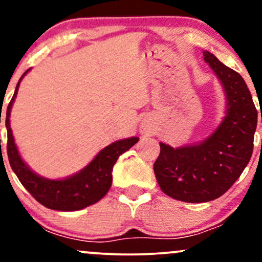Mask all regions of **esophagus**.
<instances>
[{
	"mask_svg": "<svg viewBox=\"0 0 262 262\" xmlns=\"http://www.w3.org/2000/svg\"><path fill=\"white\" fill-rule=\"evenodd\" d=\"M140 130H141V133H145V132H146V128H145V127H141Z\"/></svg>",
	"mask_w": 262,
	"mask_h": 262,
	"instance_id": "34e87169",
	"label": "esophagus"
}]
</instances>
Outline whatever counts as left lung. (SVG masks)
<instances>
[{"instance_id": "8db88e82", "label": "left lung", "mask_w": 262, "mask_h": 262, "mask_svg": "<svg viewBox=\"0 0 262 262\" xmlns=\"http://www.w3.org/2000/svg\"><path fill=\"white\" fill-rule=\"evenodd\" d=\"M203 55L224 86L227 116L208 139L196 145L173 149L160 143L154 162L161 191L188 203L215 200L234 185L250 161L257 125V111L244 79L213 54Z\"/></svg>"}]
</instances>
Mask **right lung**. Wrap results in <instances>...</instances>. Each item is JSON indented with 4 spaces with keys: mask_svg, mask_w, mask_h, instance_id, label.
I'll return each mask as SVG.
<instances>
[{
    "mask_svg": "<svg viewBox=\"0 0 262 262\" xmlns=\"http://www.w3.org/2000/svg\"><path fill=\"white\" fill-rule=\"evenodd\" d=\"M28 73V70L22 75ZM19 80V82H20ZM19 82L7 107L6 127H7V155L12 170L25 188L39 203L49 209L55 210H79L95 204L107 194L112 185V170L118 158L129 150L139 138L118 140L101 150L89 165L76 175L65 180H47L38 176L29 169L20 159L10 125L11 107L17 96Z\"/></svg>",
    "mask_w": 262,
    "mask_h": 262,
    "instance_id": "add662e5",
    "label": "right lung"
}]
</instances>
